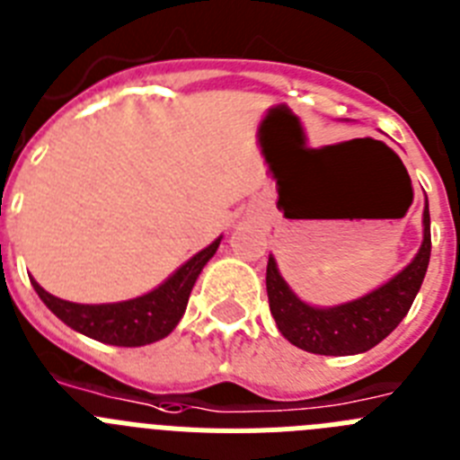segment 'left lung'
Here are the masks:
<instances>
[{"label":"left lung","instance_id":"1","mask_svg":"<svg viewBox=\"0 0 460 460\" xmlns=\"http://www.w3.org/2000/svg\"><path fill=\"white\" fill-rule=\"evenodd\" d=\"M430 260V214L424 205V242L403 271L355 302L318 308L302 302L280 276L276 260L267 262V296L276 327L292 345L313 355H359L387 339L408 315Z\"/></svg>","mask_w":460,"mask_h":460}]
</instances>
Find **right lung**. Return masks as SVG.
I'll list each match as a JSON object with an SVG mask.
<instances>
[{"mask_svg":"<svg viewBox=\"0 0 460 460\" xmlns=\"http://www.w3.org/2000/svg\"><path fill=\"white\" fill-rule=\"evenodd\" d=\"M218 243H221V237L211 242L200 253H195L189 262H184L152 292L128 299V302L73 304L46 292L34 279H31V286L57 318L80 334L101 341V343L119 345V348H140V345L165 339L180 324L195 280L211 255L217 253Z\"/></svg>","mask_w":460,"mask_h":460,"instance_id":"1","label":"right lung"}]
</instances>
